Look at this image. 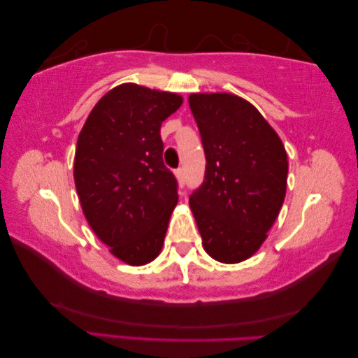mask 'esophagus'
<instances>
[{
  "label": "esophagus",
  "mask_w": 358,
  "mask_h": 358,
  "mask_svg": "<svg viewBox=\"0 0 358 358\" xmlns=\"http://www.w3.org/2000/svg\"><path fill=\"white\" fill-rule=\"evenodd\" d=\"M174 176H176V179H178V184H179V187H180V188L184 187V170H182V169H178L176 171H174Z\"/></svg>",
  "instance_id": "esophagus-1"
}]
</instances>
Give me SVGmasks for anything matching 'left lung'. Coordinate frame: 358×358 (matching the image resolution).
Instances as JSON below:
<instances>
[{
  "mask_svg": "<svg viewBox=\"0 0 358 358\" xmlns=\"http://www.w3.org/2000/svg\"><path fill=\"white\" fill-rule=\"evenodd\" d=\"M207 166L189 196L202 245L224 264L249 259L272 229L287 188V152L250 101L229 92L189 94Z\"/></svg>",
  "mask_w": 358,
  "mask_h": 358,
  "instance_id": "obj_1",
  "label": "left lung"
}]
</instances>
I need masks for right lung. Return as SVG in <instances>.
Here are the masks:
<instances>
[{
    "label": "right lung",
    "instance_id": "add662e5",
    "mask_svg": "<svg viewBox=\"0 0 358 358\" xmlns=\"http://www.w3.org/2000/svg\"><path fill=\"white\" fill-rule=\"evenodd\" d=\"M182 101L179 94L123 83L97 101L78 134L74 180L83 215L129 266L157 258L179 199L160 127Z\"/></svg>",
    "mask_w": 358,
    "mask_h": 358
}]
</instances>
